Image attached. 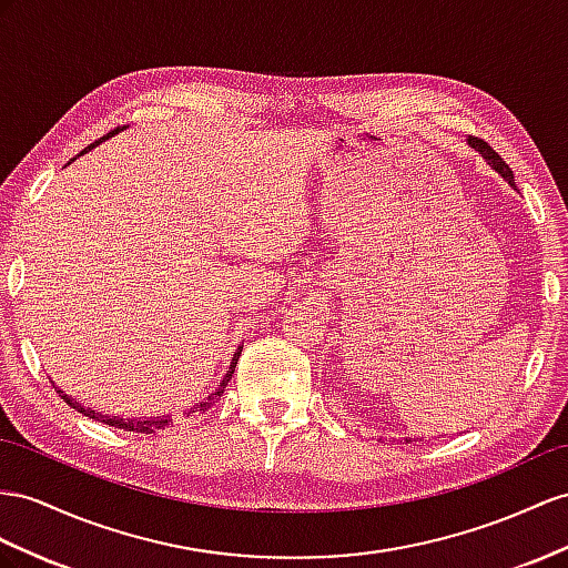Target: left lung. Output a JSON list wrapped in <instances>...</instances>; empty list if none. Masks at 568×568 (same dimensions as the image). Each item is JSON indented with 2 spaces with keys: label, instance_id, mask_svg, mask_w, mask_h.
Here are the masks:
<instances>
[{
  "label": "left lung",
  "instance_id": "left-lung-1",
  "mask_svg": "<svg viewBox=\"0 0 568 568\" xmlns=\"http://www.w3.org/2000/svg\"><path fill=\"white\" fill-rule=\"evenodd\" d=\"M468 141H470V145H473V149H477L479 153H483V155L487 158V163H489V165H491L494 170H497V172L501 174V178H504V180H508V184H511V186H516V184H514V172H511V168H508V165H506V160H504V158H501V155H499L497 151H494V149H491V145H489L487 141H483V139H477V136H470Z\"/></svg>",
  "mask_w": 568,
  "mask_h": 568
}]
</instances>
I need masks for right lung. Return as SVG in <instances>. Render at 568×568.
I'll return each instance as SVG.
<instances>
[{"mask_svg": "<svg viewBox=\"0 0 568 568\" xmlns=\"http://www.w3.org/2000/svg\"><path fill=\"white\" fill-rule=\"evenodd\" d=\"M114 132H120V129H112L110 134H114ZM108 134V136H110ZM105 139V136H103ZM95 143H100V141H95ZM95 143H91V145H95ZM89 145V149H91ZM85 149V151H89ZM237 359H240V351L235 353V357H232V365H230V372H227V376L223 379V384L215 388V394H211L206 400L203 403H199L196 408H189L186 410V417H194L196 413H206L211 405L217 400V396L223 394L225 390V386H227V382L232 379V372H235V365H237ZM57 394H60L62 398H64V403L67 405H71V408L74 410H79V413H83L85 417H91V419H98V423H105V425H110V427H114V429H124V432H139V434H153L155 429H165V425H170L172 419H168V417H160V419H124V417H110V415H100V413H95V410H91V408H83L81 403H77V400H71L64 390H60L57 388Z\"/></svg>", "mask_w": 568, "mask_h": 568, "instance_id": "add662e5", "label": "right lung"}]
</instances>
